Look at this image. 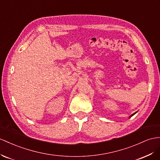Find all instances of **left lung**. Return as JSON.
Returning a JSON list of instances; mask_svg holds the SVG:
<instances>
[{
  "instance_id": "8db88e82",
  "label": "left lung",
  "mask_w": 160,
  "mask_h": 160,
  "mask_svg": "<svg viewBox=\"0 0 160 160\" xmlns=\"http://www.w3.org/2000/svg\"><path fill=\"white\" fill-rule=\"evenodd\" d=\"M136 113H137V112H136ZM133 113V114H132V115H131V116H130V118H131V117H132V116H133V115H134V114H135V113Z\"/></svg>"
}]
</instances>
